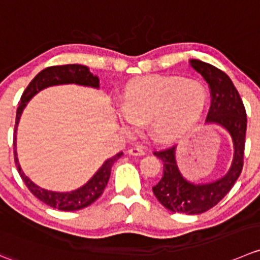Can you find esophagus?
<instances>
[{"label": "esophagus", "instance_id": "34e87169", "mask_svg": "<svg viewBox=\"0 0 260 260\" xmlns=\"http://www.w3.org/2000/svg\"><path fill=\"white\" fill-rule=\"evenodd\" d=\"M128 153L132 156H142L145 155V151H143L141 147H132L128 150Z\"/></svg>", "mask_w": 260, "mask_h": 260}]
</instances>
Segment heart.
I'll list each match as a JSON object with an SVG mask.
<instances>
[{
  "label": "heart",
  "mask_w": 260,
  "mask_h": 260,
  "mask_svg": "<svg viewBox=\"0 0 260 260\" xmlns=\"http://www.w3.org/2000/svg\"><path fill=\"white\" fill-rule=\"evenodd\" d=\"M206 104L207 91L198 80L146 77L131 82L123 91L120 120L129 131L146 123L155 140L173 142L193 127Z\"/></svg>",
  "instance_id": "1"
}]
</instances>
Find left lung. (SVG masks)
<instances>
[{"instance_id": "8db88e82", "label": "left lung", "mask_w": 260, "mask_h": 260, "mask_svg": "<svg viewBox=\"0 0 260 260\" xmlns=\"http://www.w3.org/2000/svg\"><path fill=\"white\" fill-rule=\"evenodd\" d=\"M190 66L210 86L211 107L206 120L218 124L229 131L233 137L234 161L231 169L223 178L208 184H194L183 178L175 162V147L153 151L164 164L162 176L152 186L153 194L158 202L171 212L200 215L215 207L231 190L240 176L244 165L246 135V112L238 90L230 77L217 67L190 60Z\"/></svg>"}]
</instances>
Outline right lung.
I'll return each instance as SVG.
<instances>
[{"label": "right lung", "instance_id": "1", "mask_svg": "<svg viewBox=\"0 0 260 260\" xmlns=\"http://www.w3.org/2000/svg\"><path fill=\"white\" fill-rule=\"evenodd\" d=\"M60 84H77L84 85V86L99 87V79H98L96 76H94L86 66H81V64L50 66L44 69L43 71H40L39 74L31 80V82L27 85L25 91L22 92L21 100H20L19 103L14 131V157L17 171H19L22 181H24L25 185L27 186V189L34 194L38 200L42 201L43 203L48 205L49 207L58 208V210L60 211H77L90 206L102 196L105 186H107L108 180H109L110 170H112L113 164L123 155V152L117 153V155L113 156L112 158L105 161L104 165L98 170V173L80 189L70 191V193H57V191L45 190V189L35 185V184L22 173L19 161H17L16 157V148H15L16 147V127L25 105L27 104V102H29L37 92H39L40 90H43L44 87Z\"/></svg>", "mask_w": 260, "mask_h": 260}]
</instances>
